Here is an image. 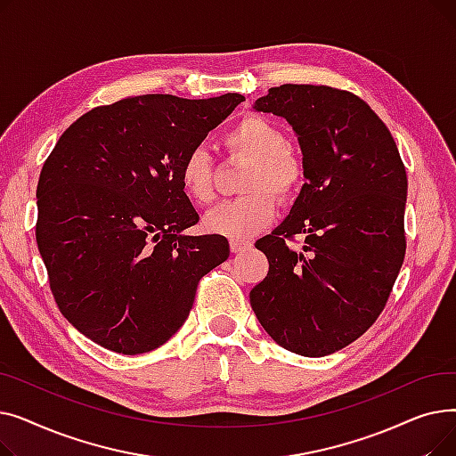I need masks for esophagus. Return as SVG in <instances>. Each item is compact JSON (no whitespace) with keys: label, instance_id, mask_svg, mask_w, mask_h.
Returning <instances> with one entry per match:
<instances>
[{"label":"esophagus","instance_id":"34e87169","mask_svg":"<svg viewBox=\"0 0 456 456\" xmlns=\"http://www.w3.org/2000/svg\"><path fill=\"white\" fill-rule=\"evenodd\" d=\"M251 248V242L248 240H231V251L232 253H242Z\"/></svg>","mask_w":456,"mask_h":456}]
</instances>
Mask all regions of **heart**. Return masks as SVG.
<instances>
[{
    "instance_id": "obj_1",
    "label": "heart",
    "mask_w": 456,
    "mask_h": 456,
    "mask_svg": "<svg viewBox=\"0 0 456 456\" xmlns=\"http://www.w3.org/2000/svg\"><path fill=\"white\" fill-rule=\"evenodd\" d=\"M222 143L231 155L251 159L240 183L248 194L210 210L205 225L216 234L242 240L273 222L277 214L273 193L281 201H290L297 194L305 181V164L289 146L284 129L258 114L242 118L225 133ZM179 181L191 201L200 205L214 201V162L207 151L191 150L183 159Z\"/></svg>"
}]
</instances>
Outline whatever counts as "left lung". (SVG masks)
Wrapping results in <instances>:
<instances>
[{
	"label": "left lung",
	"mask_w": 456,
	"mask_h": 456,
	"mask_svg": "<svg viewBox=\"0 0 456 456\" xmlns=\"http://www.w3.org/2000/svg\"><path fill=\"white\" fill-rule=\"evenodd\" d=\"M255 109L292 126L306 183L289 218L255 244L270 270L251 308L281 347L325 356L362 337L387 306L406 251V170L388 127L353 92L281 85ZM297 233L301 252L285 244Z\"/></svg>",
	"instance_id": "left-lung-1"
}]
</instances>
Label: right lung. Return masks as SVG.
Wrapping results in <instances>:
<instances>
[{
  "label": "right lung",
  "mask_w": 456,
  "mask_h": 456,
  "mask_svg": "<svg viewBox=\"0 0 456 456\" xmlns=\"http://www.w3.org/2000/svg\"><path fill=\"white\" fill-rule=\"evenodd\" d=\"M240 102L129 95L76 119L45 159L38 251L62 316L92 342L157 349L188 318L201 277L227 260L225 236L183 234L200 216L179 170Z\"/></svg>",
  "instance_id": "add662e5"
}]
</instances>
